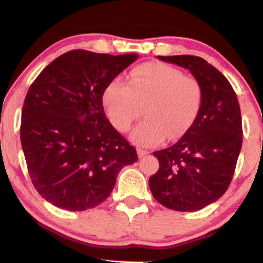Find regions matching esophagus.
<instances>
[{
    "label": "esophagus",
    "mask_w": 263,
    "mask_h": 263,
    "mask_svg": "<svg viewBox=\"0 0 263 263\" xmlns=\"http://www.w3.org/2000/svg\"><path fill=\"white\" fill-rule=\"evenodd\" d=\"M137 152H138V157H139V158H144L145 156L148 155V151L142 150V148H138V150H137Z\"/></svg>",
    "instance_id": "obj_1"
}]
</instances>
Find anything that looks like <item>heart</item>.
<instances>
[{"instance_id":"heart-1","label":"heart","mask_w":263,"mask_h":263,"mask_svg":"<svg viewBox=\"0 0 263 263\" xmlns=\"http://www.w3.org/2000/svg\"><path fill=\"white\" fill-rule=\"evenodd\" d=\"M202 96L197 79L155 61L133 68L128 82L120 77L109 80L103 92V104L109 123L123 133L144 113L146 119L135 128L131 139L148 147L165 137L169 140L182 137L198 115Z\"/></svg>"}]
</instances>
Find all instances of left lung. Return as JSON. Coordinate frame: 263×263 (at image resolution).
<instances>
[{
  "label": "left lung",
  "mask_w": 263,
  "mask_h": 263,
  "mask_svg": "<svg viewBox=\"0 0 263 263\" xmlns=\"http://www.w3.org/2000/svg\"><path fill=\"white\" fill-rule=\"evenodd\" d=\"M190 70L202 87V105L193 125L177 143L155 151L159 169L148 179L157 202L177 211H196L228 189L242 146V118L228 79L204 59L159 57Z\"/></svg>",
  "instance_id": "1"
}]
</instances>
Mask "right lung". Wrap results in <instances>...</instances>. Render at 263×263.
<instances>
[{"mask_svg": "<svg viewBox=\"0 0 263 263\" xmlns=\"http://www.w3.org/2000/svg\"><path fill=\"white\" fill-rule=\"evenodd\" d=\"M137 54L74 49L50 62L30 85L22 107V150L31 183L60 209L84 211L112 193L136 148L105 116L106 85Z\"/></svg>", "mask_w": 263, "mask_h": 263, "instance_id": "1", "label": "right lung"}]
</instances>
